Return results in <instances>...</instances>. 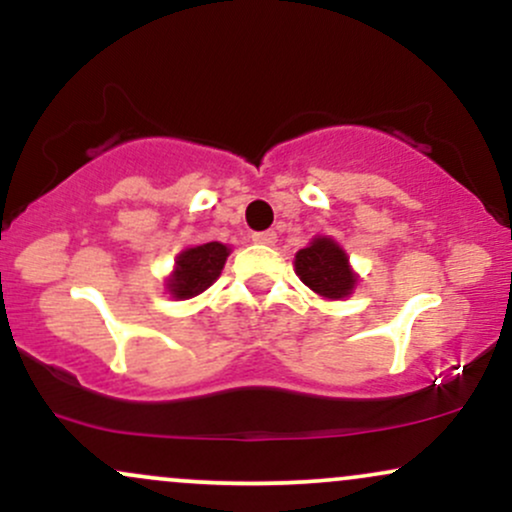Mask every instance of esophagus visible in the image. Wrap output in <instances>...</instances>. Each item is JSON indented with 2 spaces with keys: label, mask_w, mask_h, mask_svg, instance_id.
<instances>
[{
  "label": "esophagus",
  "mask_w": 512,
  "mask_h": 512,
  "mask_svg": "<svg viewBox=\"0 0 512 512\" xmlns=\"http://www.w3.org/2000/svg\"><path fill=\"white\" fill-rule=\"evenodd\" d=\"M252 240H255V243H260V245H274L276 243V233L274 231H260V233H255V236H252Z\"/></svg>",
  "instance_id": "34e87169"
}]
</instances>
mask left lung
I'll return each mask as SVG.
<instances>
[{"instance_id": "1", "label": "left lung", "mask_w": 512, "mask_h": 512, "mask_svg": "<svg viewBox=\"0 0 512 512\" xmlns=\"http://www.w3.org/2000/svg\"><path fill=\"white\" fill-rule=\"evenodd\" d=\"M293 264L303 284L325 298L349 296L356 284V276L349 269V257L330 238H315L313 245L298 250Z\"/></svg>"}]
</instances>
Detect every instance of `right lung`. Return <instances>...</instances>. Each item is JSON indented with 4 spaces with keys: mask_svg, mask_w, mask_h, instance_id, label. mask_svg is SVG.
Wrapping results in <instances>:
<instances>
[{
    "mask_svg": "<svg viewBox=\"0 0 512 512\" xmlns=\"http://www.w3.org/2000/svg\"><path fill=\"white\" fill-rule=\"evenodd\" d=\"M228 248L221 243H204L185 250L175 262V272L168 279V289L175 298H192L207 291L219 279Z\"/></svg>",
    "mask_w": 512,
    "mask_h": 512,
    "instance_id": "obj_1",
    "label": "right lung"
}]
</instances>
